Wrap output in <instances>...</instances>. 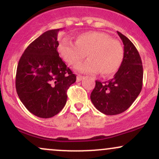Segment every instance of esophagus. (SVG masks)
I'll use <instances>...</instances> for the list:
<instances>
[{"label": "esophagus", "instance_id": "1", "mask_svg": "<svg viewBox=\"0 0 159 159\" xmlns=\"http://www.w3.org/2000/svg\"><path fill=\"white\" fill-rule=\"evenodd\" d=\"M84 78V76H82V75H78L77 76V81H81L82 79H83Z\"/></svg>", "mask_w": 159, "mask_h": 159}]
</instances>
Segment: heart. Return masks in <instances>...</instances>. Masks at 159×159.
Segmentation results:
<instances>
[{
  "label": "heart",
  "instance_id": "obj_1",
  "mask_svg": "<svg viewBox=\"0 0 159 159\" xmlns=\"http://www.w3.org/2000/svg\"><path fill=\"white\" fill-rule=\"evenodd\" d=\"M57 52L63 61L72 67L78 66L87 54L88 60L78 69L87 73L100 71L103 76L114 74L120 69L124 57L120 42L105 33L98 31L78 34L75 43L62 39L58 44Z\"/></svg>",
  "mask_w": 159,
  "mask_h": 159
}]
</instances>
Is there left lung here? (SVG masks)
I'll use <instances>...</instances> for the list:
<instances>
[{
  "instance_id": "8db88e82",
  "label": "left lung",
  "mask_w": 159,
  "mask_h": 159,
  "mask_svg": "<svg viewBox=\"0 0 159 159\" xmlns=\"http://www.w3.org/2000/svg\"><path fill=\"white\" fill-rule=\"evenodd\" d=\"M117 34L124 45V57L112 79L96 81L90 99L96 108L106 115H116L126 111L138 95L143 85V66L139 53L125 36Z\"/></svg>"
}]
</instances>
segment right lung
<instances>
[{
	"instance_id": "right-lung-1",
	"label": "right lung",
	"mask_w": 159,
	"mask_h": 159,
	"mask_svg": "<svg viewBox=\"0 0 159 159\" xmlns=\"http://www.w3.org/2000/svg\"><path fill=\"white\" fill-rule=\"evenodd\" d=\"M60 29L43 33L24 52L16 77L17 94L25 107L41 118L55 116L65 106L76 75L59 57Z\"/></svg>"
}]
</instances>
